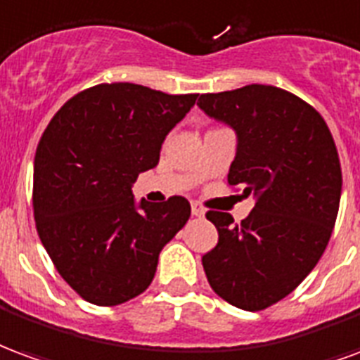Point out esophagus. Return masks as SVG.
I'll return each instance as SVG.
<instances>
[{
    "label": "esophagus",
    "mask_w": 360,
    "mask_h": 360,
    "mask_svg": "<svg viewBox=\"0 0 360 360\" xmlns=\"http://www.w3.org/2000/svg\"><path fill=\"white\" fill-rule=\"evenodd\" d=\"M191 214L201 219V217H205V211H203V207L198 205V203H191Z\"/></svg>",
    "instance_id": "1"
}]
</instances>
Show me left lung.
<instances>
[{
	"mask_svg": "<svg viewBox=\"0 0 360 360\" xmlns=\"http://www.w3.org/2000/svg\"><path fill=\"white\" fill-rule=\"evenodd\" d=\"M198 105L236 132L228 184L255 199L240 226L207 212L219 230L203 255L207 280L230 305L263 311L305 280L330 241L342 198L334 138L311 105L274 86L203 94Z\"/></svg>",
	"mask_w": 360,
	"mask_h": 360,
	"instance_id": "8db88e82",
	"label": "left lung"
}]
</instances>
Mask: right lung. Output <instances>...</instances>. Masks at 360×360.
<instances>
[{
	"label": "right lung",
	"instance_id": "obj_1",
	"mask_svg": "<svg viewBox=\"0 0 360 360\" xmlns=\"http://www.w3.org/2000/svg\"><path fill=\"white\" fill-rule=\"evenodd\" d=\"M198 94L99 84L63 105L34 159V220L55 269L94 305L148 290L159 253L190 219L188 199L136 201L132 184L159 162Z\"/></svg>",
	"mask_w": 360,
	"mask_h": 360
}]
</instances>
